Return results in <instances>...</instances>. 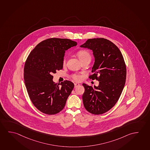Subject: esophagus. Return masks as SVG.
Wrapping results in <instances>:
<instances>
[{
    "mask_svg": "<svg viewBox=\"0 0 150 150\" xmlns=\"http://www.w3.org/2000/svg\"><path fill=\"white\" fill-rule=\"evenodd\" d=\"M79 86H80V84H79V83H74V88H76V87H78Z\"/></svg>",
    "mask_w": 150,
    "mask_h": 150,
    "instance_id": "obj_1",
    "label": "esophagus"
}]
</instances>
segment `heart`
<instances>
[{
    "instance_id": "heart-1",
    "label": "heart",
    "mask_w": 150,
    "mask_h": 150,
    "mask_svg": "<svg viewBox=\"0 0 150 150\" xmlns=\"http://www.w3.org/2000/svg\"><path fill=\"white\" fill-rule=\"evenodd\" d=\"M77 56L78 57L80 61H82L83 60L91 58V55L90 53L86 50H82L79 51L77 53ZM65 62V59L64 60V63ZM72 78L74 79L75 81H79L81 80V76L79 74H74L72 76Z\"/></svg>"
}]
</instances>
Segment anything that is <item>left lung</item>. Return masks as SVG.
Wrapping results in <instances>:
<instances>
[{
    "label": "left lung",
    "instance_id": "8db88e82",
    "mask_svg": "<svg viewBox=\"0 0 150 150\" xmlns=\"http://www.w3.org/2000/svg\"><path fill=\"white\" fill-rule=\"evenodd\" d=\"M81 47L93 51L95 62L89 78L99 81L98 86L83 83V105L91 114L100 115L110 110L119 100L125 84L126 67L119 48L104 38L88 39Z\"/></svg>",
    "mask_w": 150,
    "mask_h": 150
}]
</instances>
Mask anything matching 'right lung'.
Returning <instances> with one entry per match:
<instances>
[{"mask_svg": "<svg viewBox=\"0 0 150 150\" xmlns=\"http://www.w3.org/2000/svg\"><path fill=\"white\" fill-rule=\"evenodd\" d=\"M77 45L66 38H51L36 46L26 59L24 79L29 97L35 107L47 115H54L64 108L74 88L66 80L55 83L52 74L62 69L65 51Z\"/></svg>", "mask_w": 150, "mask_h": 150, "instance_id": "add662e5", "label": "right lung"}]
</instances>
